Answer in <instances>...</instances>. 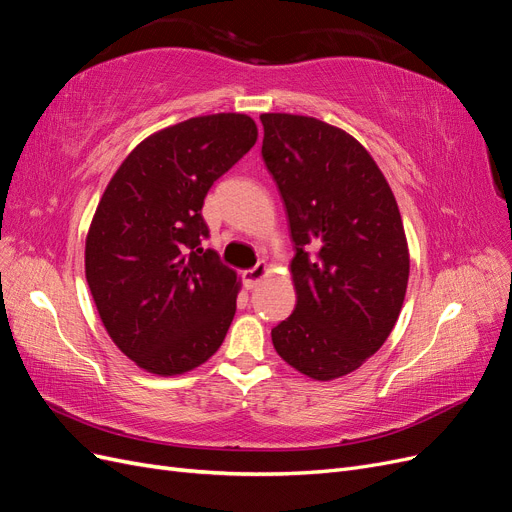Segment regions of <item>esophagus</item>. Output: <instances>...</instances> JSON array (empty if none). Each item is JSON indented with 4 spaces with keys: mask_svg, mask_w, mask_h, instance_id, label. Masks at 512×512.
Instances as JSON below:
<instances>
[{
    "mask_svg": "<svg viewBox=\"0 0 512 512\" xmlns=\"http://www.w3.org/2000/svg\"><path fill=\"white\" fill-rule=\"evenodd\" d=\"M267 273H269V269H267L265 262H258L256 267L243 271V282H245V288H250V290H252V288H256L262 280H265Z\"/></svg>",
    "mask_w": 512,
    "mask_h": 512,
    "instance_id": "obj_1",
    "label": "esophagus"
}]
</instances>
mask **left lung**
Here are the masks:
<instances>
[{"instance_id":"left-lung-1","label":"left lung","mask_w":512,"mask_h":512,"mask_svg":"<svg viewBox=\"0 0 512 512\" xmlns=\"http://www.w3.org/2000/svg\"><path fill=\"white\" fill-rule=\"evenodd\" d=\"M262 160L286 205L297 305L271 331L314 380L359 369L391 335L410 256L395 196L367 149L320 119L265 113Z\"/></svg>"}]
</instances>
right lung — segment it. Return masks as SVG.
<instances>
[{"label": "right lung", "instance_id": "1", "mask_svg": "<svg viewBox=\"0 0 512 512\" xmlns=\"http://www.w3.org/2000/svg\"><path fill=\"white\" fill-rule=\"evenodd\" d=\"M258 138L252 117H192L151 134L106 185L85 243V275L117 348L151 374L203 365L237 309V273L205 250L213 181Z\"/></svg>", "mask_w": 512, "mask_h": 512}]
</instances>
